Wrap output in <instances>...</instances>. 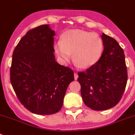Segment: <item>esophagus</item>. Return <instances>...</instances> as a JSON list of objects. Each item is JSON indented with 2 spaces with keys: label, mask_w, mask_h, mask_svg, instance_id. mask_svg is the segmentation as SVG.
I'll return each mask as SVG.
<instances>
[{
  "label": "esophagus",
  "mask_w": 135,
  "mask_h": 135,
  "mask_svg": "<svg viewBox=\"0 0 135 135\" xmlns=\"http://www.w3.org/2000/svg\"><path fill=\"white\" fill-rule=\"evenodd\" d=\"M78 78H79V76H78L77 73L74 72V79H75V80H77V79H78Z\"/></svg>",
  "instance_id": "34e87169"
}]
</instances>
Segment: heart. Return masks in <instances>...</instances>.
<instances>
[{"instance_id": "1", "label": "heart", "mask_w": 135, "mask_h": 135, "mask_svg": "<svg viewBox=\"0 0 135 135\" xmlns=\"http://www.w3.org/2000/svg\"><path fill=\"white\" fill-rule=\"evenodd\" d=\"M54 51L60 61L66 64L72 57L82 68H89L99 61L104 52V41L98 34L83 30H70L61 41L54 44Z\"/></svg>"}]
</instances>
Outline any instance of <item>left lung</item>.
<instances>
[{
  "label": "left lung",
  "instance_id": "1",
  "mask_svg": "<svg viewBox=\"0 0 135 135\" xmlns=\"http://www.w3.org/2000/svg\"><path fill=\"white\" fill-rule=\"evenodd\" d=\"M104 52L96 64L79 72L80 93L86 106L95 110L115 107L122 98L128 74L124 50L113 37L102 33Z\"/></svg>",
  "mask_w": 135,
  "mask_h": 135
}]
</instances>
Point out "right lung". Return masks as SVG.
Segmentation results:
<instances>
[{
	"label": "right lung",
	"mask_w": 135,
	"mask_h": 135,
	"mask_svg": "<svg viewBox=\"0 0 135 135\" xmlns=\"http://www.w3.org/2000/svg\"><path fill=\"white\" fill-rule=\"evenodd\" d=\"M55 31L48 25L28 31L12 55L10 80L20 102L37 115L59 111L68 85L74 80L72 69L56 61Z\"/></svg>",
	"instance_id": "right-lung-1"
}]
</instances>
